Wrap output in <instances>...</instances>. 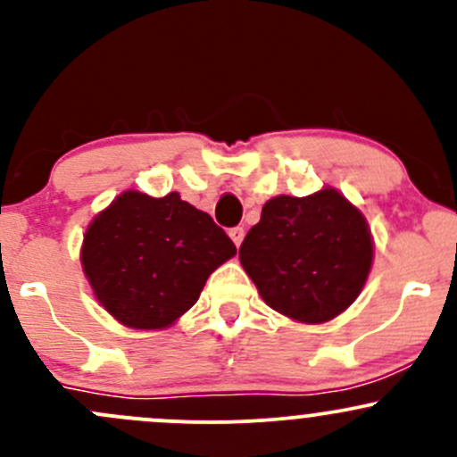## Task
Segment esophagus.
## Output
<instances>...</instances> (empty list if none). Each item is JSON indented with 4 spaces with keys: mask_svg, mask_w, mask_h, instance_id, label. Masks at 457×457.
<instances>
[{
    "mask_svg": "<svg viewBox=\"0 0 457 457\" xmlns=\"http://www.w3.org/2000/svg\"><path fill=\"white\" fill-rule=\"evenodd\" d=\"M243 237H245V229H243L241 225H238V228H232V229H229V238H232L234 245H237V247H241Z\"/></svg>",
    "mask_w": 457,
    "mask_h": 457,
    "instance_id": "1",
    "label": "esophagus"
}]
</instances>
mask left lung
<instances>
[{"label": "left lung", "instance_id": "obj_1", "mask_svg": "<svg viewBox=\"0 0 457 457\" xmlns=\"http://www.w3.org/2000/svg\"><path fill=\"white\" fill-rule=\"evenodd\" d=\"M238 258L271 310L318 325L356 301L370 276L373 243L362 212L325 187L267 201Z\"/></svg>", "mask_w": 457, "mask_h": 457}]
</instances>
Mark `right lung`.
<instances>
[{"label":"right lung","instance_id":"obj_1","mask_svg":"<svg viewBox=\"0 0 457 457\" xmlns=\"http://www.w3.org/2000/svg\"><path fill=\"white\" fill-rule=\"evenodd\" d=\"M237 245L179 192H123L86 229L84 274L110 316L132 329H163L199 301Z\"/></svg>","mask_w":457,"mask_h":457}]
</instances>
